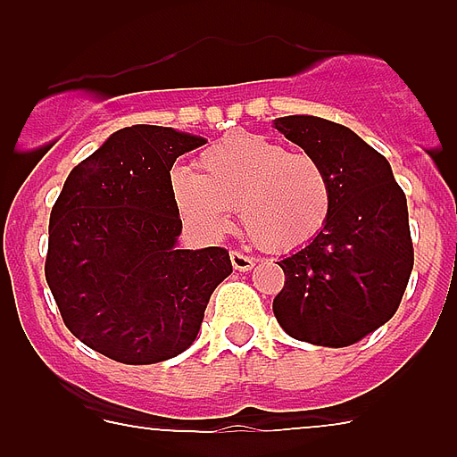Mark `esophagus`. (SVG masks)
Returning <instances> with one entry per match:
<instances>
[{
	"instance_id": "34e87169",
	"label": "esophagus",
	"mask_w": 457,
	"mask_h": 457,
	"mask_svg": "<svg viewBox=\"0 0 457 457\" xmlns=\"http://www.w3.org/2000/svg\"><path fill=\"white\" fill-rule=\"evenodd\" d=\"M231 263L237 272H249L256 265V258L247 256V253L242 252H231Z\"/></svg>"
}]
</instances>
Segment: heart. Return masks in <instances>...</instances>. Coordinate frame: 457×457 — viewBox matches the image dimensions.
Listing matches in <instances>:
<instances>
[{
	"label": "heart",
	"instance_id": "heart-1",
	"mask_svg": "<svg viewBox=\"0 0 457 457\" xmlns=\"http://www.w3.org/2000/svg\"><path fill=\"white\" fill-rule=\"evenodd\" d=\"M199 173L176 169L171 196L185 221L220 236L240 210L256 247L290 253L316 240L332 212V183L318 157L261 135H233L199 155Z\"/></svg>",
	"mask_w": 457,
	"mask_h": 457
}]
</instances>
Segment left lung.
<instances>
[{
  "label": "left lung",
  "mask_w": 457,
  "mask_h": 457,
  "mask_svg": "<svg viewBox=\"0 0 457 457\" xmlns=\"http://www.w3.org/2000/svg\"><path fill=\"white\" fill-rule=\"evenodd\" d=\"M318 157L332 183V212L316 240L278 261V325L297 341L345 348L391 320L414 268L407 199L389 162L345 125L318 116L274 120Z\"/></svg>",
  "instance_id": "obj_1"
}]
</instances>
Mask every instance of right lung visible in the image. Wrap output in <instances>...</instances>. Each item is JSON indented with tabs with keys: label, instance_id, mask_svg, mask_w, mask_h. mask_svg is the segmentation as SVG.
<instances>
[{
	"label": "right lung",
	"instance_id": "add662e5",
	"mask_svg": "<svg viewBox=\"0 0 457 457\" xmlns=\"http://www.w3.org/2000/svg\"><path fill=\"white\" fill-rule=\"evenodd\" d=\"M204 144L173 128H123L68 173L52 205L47 286L72 337L120 364L185 353L233 272L224 247H176L169 171Z\"/></svg>",
	"mask_w": 457,
	"mask_h": 457
}]
</instances>
